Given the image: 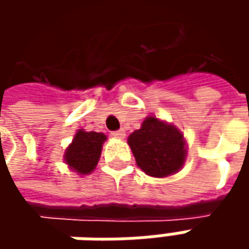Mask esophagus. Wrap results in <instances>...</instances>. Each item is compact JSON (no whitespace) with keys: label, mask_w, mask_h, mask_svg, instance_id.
I'll list each match as a JSON object with an SVG mask.
<instances>
[{"label":"esophagus","mask_w":249,"mask_h":249,"mask_svg":"<svg viewBox=\"0 0 249 249\" xmlns=\"http://www.w3.org/2000/svg\"><path fill=\"white\" fill-rule=\"evenodd\" d=\"M110 134H112V137H115V139H124V136H126V133H124L123 130H116V131H112Z\"/></svg>","instance_id":"1"}]
</instances>
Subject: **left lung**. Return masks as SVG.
Wrapping results in <instances>:
<instances>
[{"label": "left lung", "instance_id": "obj_1", "mask_svg": "<svg viewBox=\"0 0 249 249\" xmlns=\"http://www.w3.org/2000/svg\"><path fill=\"white\" fill-rule=\"evenodd\" d=\"M129 145L139 167L148 176L166 177L176 173L186 160V142L178 130L148 116L141 129L129 136Z\"/></svg>", "mask_w": 249, "mask_h": 249}]
</instances>
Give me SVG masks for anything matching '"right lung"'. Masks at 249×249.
Returning <instances> with one entry per match:
<instances>
[{"mask_svg":"<svg viewBox=\"0 0 249 249\" xmlns=\"http://www.w3.org/2000/svg\"><path fill=\"white\" fill-rule=\"evenodd\" d=\"M105 140L107 137L102 133L79 130L72 144L66 149V163L80 175H89L98 163L101 148Z\"/></svg>","mask_w":249,"mask_h":249,"instance_id":"add662e5","label":"right lung"}]
</instances>
